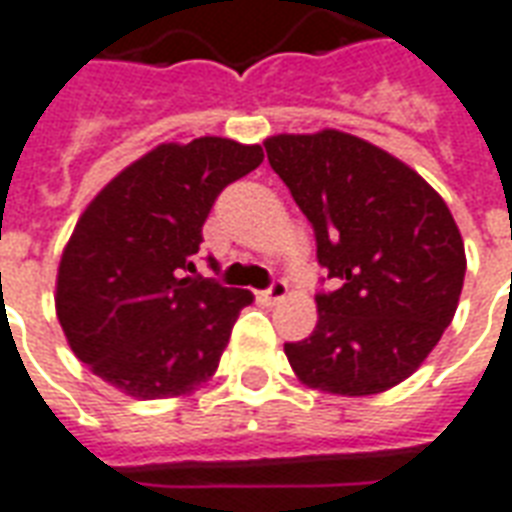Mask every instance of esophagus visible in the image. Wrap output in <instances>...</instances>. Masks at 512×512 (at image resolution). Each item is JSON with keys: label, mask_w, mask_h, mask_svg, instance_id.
<instances>
[{"label": "esophagus", "mask_w": 512, "mask_h": 512, "mask_svg": "<svg viewBox=\"0 0 512 512\" xmlns=\"http://www.w3.org/2000/svg\"><path fill=\"white\" fill-rule=\"evenodd\" d=\"M286 292H289V286H286V281H281V278H275L273 284L267 286V289H264V292L259 297H262L264 303H278V300H284Z\"/></svg>", "instance_id": "obj_1"}]
</instances>
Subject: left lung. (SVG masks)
I'll return each mask as SVG.
<instances>
[{
    "mask_svg": "<svg viewBox=\"0 0 512 512\" xmlns=\"http://www.w3.org/2000/svg\"><path fill=\"white\" fill-rule=\"evenodd\" d=\"M264 151L336 284L317 292L311 336L284 344L295 375L342 397L411 378L455 317L466 275L444 198L405 162L336 129L275 134Z\"/></svg>",
    "mask_w": 512,
    "mask_h": 512,
    "instance_id": "left-lung-1",
    "label": "left lung"
}]
</instances>
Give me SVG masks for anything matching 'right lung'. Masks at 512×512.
I'll use <instances>...</instances> for the list:
<instances>
[{"mask_svg": "<svg viewBox=\"0 0 512 512\" xmlns=\"http://www.w3.org/2000/svg\"><path fill=\"white\" fill-rule=\"evenodd\" d=\"M262 146L165 143L90 201L57 270V320L82 364L137 400L179 397L215 375L248 289L195 273L204 223ZM217 267L215 259H209Z\"/></svg>", "mask_w": 512, "mask_h": 512, "instance_id": "add662e5", "label": "right lung"}]
</instances>
